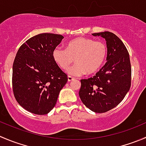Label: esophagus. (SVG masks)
Listing matches in <instances>:
<instances>
[{"label":"esophagus","instance_id":"obj_1","mask_svg":"<svg viewBox=\"0 0 146 146\" xmlns=\"http://www.w3.org/2000/svg\"><path fill=\"white\" fill-rule=\"evenodd\" d=\"M74 79H75L74 78L72 77V76H68V81L70 82V81H72V80H74Z\"/></svg>","mask_w":146,"mask_h":146}]
</instances>
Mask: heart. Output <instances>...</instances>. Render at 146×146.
<instances>
[{"label": "heart", "instance_id": "1", "mask_svg": "<svg viewBox=\"0 0 146 146\" xmlns=\"http://www.w3.org/2000/svg\"><path fill=\"white\" fill-rule=\"evenodd\" d=\"M107 46L103 42L88 38H76L67 43L66 49L57 47L53 58L62 69L67 70L75 60L77 63L68 70L69 74L81 76L98 71L107 56Z\"/></svg>", "mask_w": 146, "mask_h": 146}]
</instances>
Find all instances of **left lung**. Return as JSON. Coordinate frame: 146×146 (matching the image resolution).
<instances>
[{
  "label": "left lung",
  "mask_w": 146,
  "mask_h": 146,
  "mask_svg": "<svg viewBox=\"0 0 146 146\" xmlns=\"http://www.w3.org/2000/svg\"><path fill=\"white\" fill-rule=\"evenodd\" d=\"M106 40L107 62L96 76L82 79L79 96L83 104L96 113H106L116 107L131 85L129 53L122 40L108 31L96 33Z\"/></svg>",
  "instance_id": "8db88e82"
}]
</instances>
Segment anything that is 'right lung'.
<instances>
[{"label": "right lung", "mask_w": 146, "mask_h": 146, "mask_svg": "<svg viewBox=\"0 0 146 146\" xmlns=\"http://www.w3.org/2000/svg\"><path fill=\"white\" fill-rule=\"evenodd\" d=\"M63 38L58 34H38L17 52L13 65V91L17 102L32 113H48L67 83L68 76L53 58V50Z\"/></svg>", "instance_id": "1"}]
</instances>
